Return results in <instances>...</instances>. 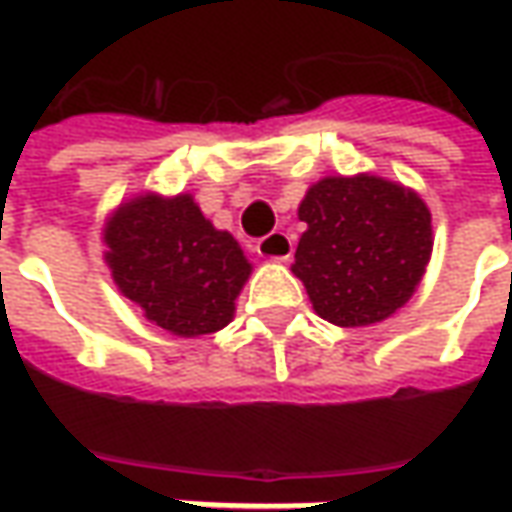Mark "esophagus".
<instances>
[{"label":"esophagus","mask_w":512,"mask_h":512,"mask_svg":"<svg viewBox=\"0 0 512 512\" xmlns=\"http://www.w3.org/2000/svg\"><path fill=\"white\" fill-rule=\"evenodd\" d=\"M256 253L267 262H287L293 256V239L287 233H270L256 242Z\"/></svg>","instance_id":"34e87169"}]
</instances>
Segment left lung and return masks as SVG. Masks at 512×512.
I'll return each instance as SVG.
<instances>
[{"mask_svg":"<svg viewBox=\"0 0 512 512\" xmlns=\"http://www.w3.org/2000/svg\"><path fill=\"white\" fill-rule=\"evenodd\" d=\"M299 219L307 230L293 273L325 322L376 325L410 302L433 253L416 190L373 173L325 176L307 187Z\"/></svg>","mask_w":512,"mask_h":512,"instance_id":"1","label":"left lung"}]
</instances>
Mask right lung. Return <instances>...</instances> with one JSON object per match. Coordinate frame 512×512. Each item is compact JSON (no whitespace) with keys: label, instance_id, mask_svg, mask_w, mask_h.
<instances>
[{"label":"right lung","instance_id":"1","mask_svg":"<svg viewBox=\"0 0 512 512\" xmlns=\"http://www.w3.org/2000/svg\"><path fill=\"white\" fill-rule=\"evenodd\" d=\"M102 239L113 285L150 325L196 339L233 322L253 265L190 193L133 196L110 213Z\"/></svg>","mask_w":512,"mask_h":512}]
</instances>
